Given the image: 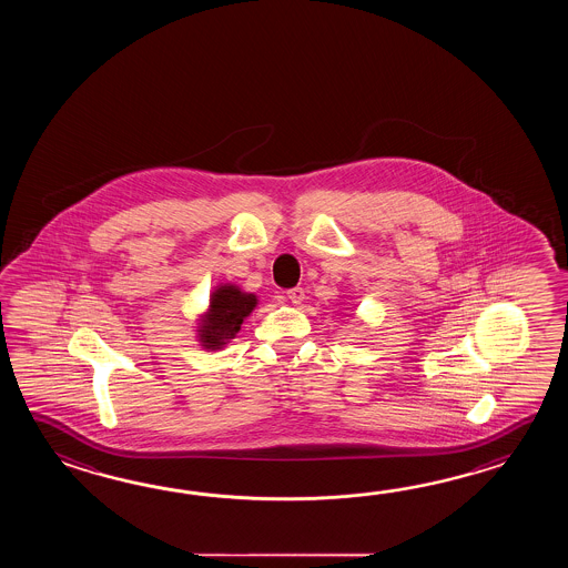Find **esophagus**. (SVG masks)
Returning <instances> with one entry per match:
<instances>
[{"mask_svg":"<svg viewBox=\"0 0 568 568\" xmlns=\"http://www.w3.org/2000/svg\"><path fill=\"white\" fill-rule=\"evenodd\" d=\"M286 298H288L292 304H301L304 301V288H290L286 292Z\"/></svg>","mask_w":568,"mask_h":568,"instance_id":"1","label":"esophagus"}]
</instances>
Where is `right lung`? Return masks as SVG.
Listing matches in <instances>:
<instances>
[{
  "instance_id": "right-lung-1",
  "label": "right lung",
  "mask_w": 568,
  "mask_h": 568,
  "mask_svg": "<svg viewBox=\"0 0 568 568\" xmlns=\"http://www.w3.org/2000/svg\"><path fill=\"white\" fill-rule=\"evenodd\" d=\"M257 298L255 294L243 292L235 284H223L211 294L209 311L199 323V341L205 349H223L230 338L235 337L242 328L243 318L254 311Z\"/></svg>"
}]
</instances>
